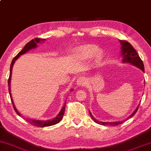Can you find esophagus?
<instances>
[{"label":"esophagus","instance_id":"esophagus-1","mask_svg":"<svg viewBox=\"0 0 151 151\" xmlns=\"http://www.w3.org/2000/svg\"><path fill=\"white\" fill-rule=\"evenodd\" d=\"M77 83V84L79 86H85V84H86V79L84 77H81L78 78Z\"/></svg>","mask_w":151,"mask_h":151}]
</instances>
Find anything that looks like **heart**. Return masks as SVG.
Returning a JSON list of instances; mask_svg holds the SVG:
<instances>
[{
  "label": "heart",
  "mask_w": 151,
  "mask_h": 151,
  "mask_svg": "<svg viewBox=\"0 0 151 151\" xmlns=\"http://www.w3.org/2000/svg\"><path fill=\"white\" fill-rule=\"evenodd\" d=\"M98 50L97 47L95 45H84L78 48L77 52L79 56L84 59H89L92 58L95 55L97 60H101L102 58L101 51Z\"/></svg>",
  "instance_id": "b5f03b06"
}]
</instances>
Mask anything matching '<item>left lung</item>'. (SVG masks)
<instances>
[{
  "instance_id": "8db88e82",
  "label": "left lung",
  "mask_w": 151,
  "mask_h": 151,
  "mask_svg": "<svg viewBox=\"0 0 151 151\" xmlns=\"http://www.w3.org/2000/svg\"><path fill=\"white\" fill-rule=\"evenodd\" d=\"M120 42L121 45V54H122L123 56V62H127V63L132 64L133 65L136 66L137 67L140 68L141 70L144 72V65H143V62L141 60V59L140 58L139 55L137 53L136 50L133 47V46L131 45V44L129 42H127L126 40H121ZM138 107H139V105L138 106L136 110L134 111V112L131 114V116H129L126 120H128V119H130L131 117H132L136 113V111H138ZM90 116H91V119L94 121V122H96V124H101V125H104V126H109L111 125L112 126H115L117 125H119V124H123V122H124L125 121H119V122H101V121H99L96 120V119H94L91 115V114L90 113Z\"/></svg>"
}]
</instances>
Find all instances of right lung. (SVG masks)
<instances>
[{"label": "right lung", "instance_id": "1", "mask_svg": "<svg viewBox=\"0 0 151 151\" xmlns=\"http://www.w3.org/2000/svg\"><path fill=\"white\" fill-rule=\"evenodd\" d=\"M42 40H45L40 39V38H35L34 40H32L30 41V42H27V44L25 45V46L24 47L23 49H22L21 51H20V52H19L18 55H17L16 56H15V58H13V61H12V62H11V65H10V76H9V78H8V90H9L10 99H11L12 104H13V108H14V110L15 111V112H16L17 114H18V115H19V116H20V114H19V112L18 111H17L16 108H15L14 103H13V99H12L11 93H10V79H11V74H12V70H13V65H14L15 60H16L17 59H18L19 57L20 56V55H23V54L27 52L28 50L32 49V48H35L36 47H37V43H39L40 42V41H42ZM65 105H66V103H65V104L63 106V107H62L61 111L60 112V114H59L57 116L56 118L52 119V120L37 121V120H35V119H26V121H27V122L29 123V124H30L31 125H32L34 126H37V127H45V126H50L55 125V124H58V123L60 122V121L62 120V118H63L64 114H65Z\"/></svg>", "mask_w": 151, "mask_h": 151}]
</instances>
